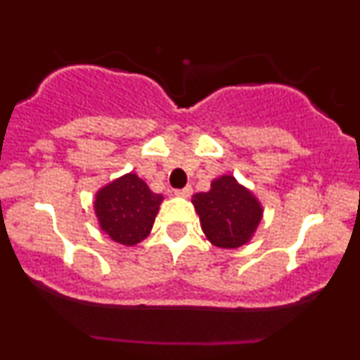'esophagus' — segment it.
Here are the masks:
<instances>
[{
	"mask_svg": "<svg viewBox=\"0 0 360 360\" xmlns=\"http://www.w3.org/2000/svg\"><path fill=\"white\" fill-rule=\"evenodd\" d=\"M176 196H181V198H189L193 194V188L191 186H186L183 189H176L174 191Z\"/></svg>",
	"mask_w": 360,
	"mask_h": 360,
	"instance_id": "34e87169",
	"label": "esophagus"
}]
</instances>
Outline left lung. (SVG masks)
I'll return each mask as SVG.
<instances>
[{"instance_id": "8db88e82", "label": "left lung", "mask_w": 360, "mask_h": 360, "mask_svg": "<svg viewBox=\"0 0 360 360\" xmlns=\"http://www.w3.org/2000/svg\"><path fill=\"white\" fill-rule=\"evenodd\" d=\"M191 201L206 238L220 249L242 247L262 220L257 198L229 174L214 179L210 191L194 194Z\"/></svg>"}]
</instances>
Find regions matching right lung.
<instances>
[{
  "label": "right lung",
  "instance_id": "1",
  "mask_svg": "<svg viewBox=\"0 0 360 360\" xmlns=\"http://www.w3.org/2000/svg\"><path fill=\"white\" fill-rule=\"evenodd\" d=\"M164 196L130 172L103 186L94 198L100 229L111 240L131 247L150 233Z\"/></svg>",
  "mask_w": 360,
  "mask_h": 360
}]
</instances>
